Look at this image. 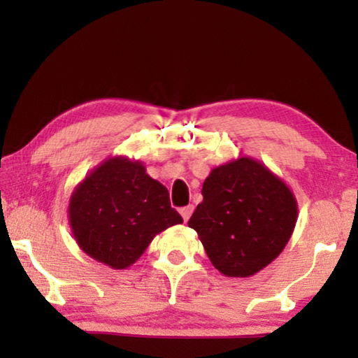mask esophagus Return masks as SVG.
<instances>
[{
	"label": "esophagus",
	"instance_id": "esophagus-1",
	"mask_svg": "<svg viewBox=\"0 0 358 358\" xmlns=\"http://www.w3.org/2000/svg\"><path fill=\"white\" fill-rule=\"evenodd\" d=\"M192 212H194V205H187V207L180 208V215H182L184 222H187V220L190 218V215H192Z\"/></svg>",
	"mask_w": 358,
	"mask_h": 358
}]
</instances>
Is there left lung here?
<instances>
[{"mask_svg":"<svg viewBox=\"0 0 358 358\" xmlns=\"http://www.w3.org/2000/svg\"><path fill=\"white\" fill-rule=\"evenodd\" d=\"M189 227L223 275L251 277L287 246L298 205L280 178L252 158H238L212 169Z\"/></svg>","mask_w":358,"mask_h":358,"instance_id":"1","label":"left lung"}]
</instances>
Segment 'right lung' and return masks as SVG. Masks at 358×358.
<instances>
[{
    "mask_svg": "<svg viewBox=\"0 0 358 358\" xmlns=\"http://www.w3.org/2000/svg\"><path fill=\"white\" fill-rule=\"evenodd\" d=\"M68 215L78 246L112 268L131 266L156 234L182 223L168 189L124 156L106 159L78 184Z\"/></svg>",
    "mask_w": 358,
    "mask_h": 358,
    "instance_id": "add662e5",
    "label": "right lung"
}]
</instances>
